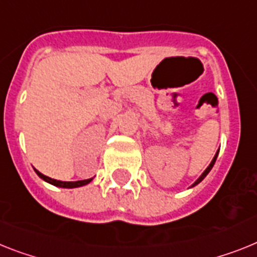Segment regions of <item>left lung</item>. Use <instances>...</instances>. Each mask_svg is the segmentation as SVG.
I'll use <instances>...</instances> for the list:
<instances>
[{"label": "left lung", "mask_w": 257, "mask_h": 257, "mask_svg": "<svg viewBox=\"0 0 257 257\" xmlns=\"http://www.w3.org/2000/svg\"><path fill=\"white\" fill-rule=\"evenodd\" d=\"M217 157H218V152L215 153V155H214V158H213V161H212V162H210V165H209V166H208V169H206V170H205V171L202 172V175H201V176H200V178H198V179H197V180H196V182H195V183H193V184H192V187H195V185H197V184H198V183H200V182H202V179H204V178H205V176H206V175H208V174H209V171H210V170H212V169H213V166H214V163H215V159H217Z\"/></svg>", "instance_id": "1"}]
</instances>
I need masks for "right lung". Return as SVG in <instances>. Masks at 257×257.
<instances>
[{"instance_id":"1","label":"right lung","mask_w":257,"mask_h":257,"mask_svg":"<svg viewBox=\"0 0 257 257\" xmlns=\"http://www.w3.org/2000/svg\"><path fill=\"white\" fill-rule=\"evenodd\" d=\"M36 174L39 175V178H42L43 180H45L49 184H53L56 187H61V188H77V187H82V185H86L91 182L92 179H86V180H78V182H61V180H56V179H52L49 176L43 175L42 172H39L38 170H35Z\"/></svg>"}]
</instances>
